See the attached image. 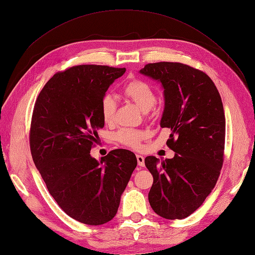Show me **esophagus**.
I'll list each match as a JSON object with an SVG mask.
<instances>
[{
    "instance_id": "34e87169",
    "label": "esophagus",
    "mask_w": 255,
    "mask_h": 255,
    "mask_svg": "<svg viewBox=\"0 0 255 255\" xmlns=\"http://www.w3.org/2000/svg\"><path fill=\"white\" fill-rule=\"evenodd\" d=\"M136 158H137L138 166L143 167V166H144V157H143L142 155H140V154H137V155H136Z\"/></svg>"
}]
</instances>
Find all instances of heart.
Masks as SVG:
<instances>
[{
  "label": "heart",
  "instance_id": "b5f03b06",
  "mask_svg": "<svg viewBox=\"0 0 255 255\" xmlns=\"http://www.w3.org/2000/svg\"><path fill=\"white\" fill-rule=\"evenodd\" d=\"M122 94L127 99L134 102L143 112L151 110L155 104V92L150 85L142 80H133L126 84ZM101 117L105 123H112L115 118L116 103L111 96H105L101 101ZM145 133L140 129L121 128L116 134V140L132 149H139Z\"/></svg>",
  "mask_w": 255,
  "mask_h": 255
}]
</instances>
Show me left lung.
Here are the masks:
<instances>
[{"label":"left lung","mask_w":255,"mask_h":255,"mask_svg":"<svg viewBox=\"0 0 255 255\" xmlns=\"http://www.w3.org/2000/svg\"><path fill=\"white\" fill-rule=\"evenodd\" d=\"M140 73L164 87L160 127L171 130L173 158L146 156L153 175L149 202L166 219L188 217L214 189L225 158L226 117L217 87L201 70L181 63L145 65Z\"/></svg>","instance_id":"left-lung-1"}]
</instances>
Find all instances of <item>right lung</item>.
<instances>
[{"label": "right lung", "mask_w": 255, "mask_h": 255, "mask_svg": "<svg viewBox=\"0 0 255 255\" xmlns=\"http://www.w3.org/2000/svg\"><path fill=\"white\" fill-rule=\"evenodd\" d=\"M126 68L80 65L53 75L38 96L29 146L51 196L71 218L100 226L117 214L120 197L137 166L128 150L111 151L98 161L90 150L104 127L101 101Z\"/></svg>", "instance_id": "right-lung-1"}]
</instances>
